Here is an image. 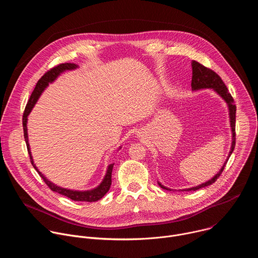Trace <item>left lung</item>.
I'll list each match as a JSON object with an SVG mask.
<instances>
[{"label":"left lung","instance_id":"obj_1","mask_svg":"<svg viewBox=\"0 0 258 258\" xmlns=\"http://www.w3.org/2000/svg\"><path fill=\"white\" fill-rule=\"evenodd\" d=\"M192 90L193 91H198V90H203V89H212L213 91H215L220 97H222L226 103L228 104L229 107V114H230V122H231V128H232V147H231V151L229 153V156L226 160V162L224 163L223 167L220 168V170L208 181L201 183L199 186L196 187H192L189 189H183V190H178V191H196L199 190L201 188L207 187L209 185H212V183L219 177V175L222 174L228 160L229 157L231 156V154L233 153L234 149H235V145H236V132H235V127H236V105L234 104V99L232 97V95L229 93L228 88L226 87L225 83L223 82V80L219 78V76L217 73H215L213 70L203 66L202 64H200L197 61H192ZM158 185L164 189V190H168V191H172L169 188L164 187L163 185L158 181Z\"/></svg>","mask_w":258,"mask_h":258}]
</instances>
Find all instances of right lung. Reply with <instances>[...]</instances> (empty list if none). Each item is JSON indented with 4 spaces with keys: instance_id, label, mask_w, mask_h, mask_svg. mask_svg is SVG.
Returning <instances> with one entry per match:
<instances>
[{
    "instance_id": "obj_1",
    "label": "right lung",
    "mask_w": 258,
    "mask_h": 258,
    "mask_svg": "<svg viewBox=\"0 0 258 258\" xmlns=\"http://www.w3.org/2000/svg\"><path fill=\"white\" fill-rule=\"evenodd\" d=\"M79 66L75 63H62L59 64L55 67H53L52 69H50L49 71H47L45 75L39 80V82L36 83L35 88L33 90V92L31 93V96L28 100V103L26 104L25 110H24V113H23V119H22V123H23V133H24V139H25V143L27 146V151L30 157V162L33 165V167L36 169V171L39 172L40 176L44 179V181L47 183V186L54 192L59 193L63 196H66L68 198H70L71 200H75V201H85V202H95L100 200L110 189V186H111V174H112V169H113V165L114 163L108 165L106 174L102 180V182L98 187H96L93 190H89V191H73V190H68L65 188H61L58 187L52 181H50L47 177H45V175L36 168V166L33 163V159L31 156V152H30V148H29V144H28V136H27V116L30 113V111L32 110L34 104L38 101V99L40 98V96L42 95V93L44 92V90L49 86V84L53 83L62 72H64L65 70H72V69H76ZM120 149V148H119Z\"/></svg>"
}]
</instances>
